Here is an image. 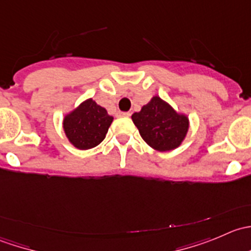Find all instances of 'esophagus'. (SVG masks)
Here are the masks:
<instances>
[{"label":"esophagus","instance_id":"34e87169","mask_svg":"<svg viewBox=\"0 0 251 251\" xmlns=\"http://www.w3.org/2000/svg\"><path fill=\"white\" fill-rule=\"evenodd\" d=\"M130 115L131 114L128 113V111H120V113H119V116H125V118H128Z\"/></svg>","mask_w":251,"mask_h":251}]
</instances>
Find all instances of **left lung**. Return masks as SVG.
I'll return each mask as SVG.
<instances>
[{
  "instance_id": "left-lung-1",
  "label": "left lung",
  "mask_w": 251,
  "mask_h": 251,
  "mask_svg": "<svg viewBox=\"0 0 251 251\" xmlns=\"http://www.w3.org/2000/svg\"><path fill=\"white\" fill-rule=\"evenodd\" d=\"M141 137L148 146L159 151H169L181 146L188 132L189 120L177 113L169 103L154 96L141 111L132 114Z\"/></svg>"
}]
</instances>
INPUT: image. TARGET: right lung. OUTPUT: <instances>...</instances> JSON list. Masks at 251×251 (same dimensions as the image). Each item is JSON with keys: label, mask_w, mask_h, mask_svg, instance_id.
Masks as SVG:
<instances>
[{"label": "right lung", "mask_w": 251, "mask_h": 251, "mask_svg": "<svg viewBox=\"0 0 251 251\" xmlns=\"http://www.w3.org/2000/svg\"><path fill=\"white\" fill-rule=\"evenodd\" d=\"M113 119L104 108L90 98L64 116L63 128L75 148L86 151L104 140Z\"/></svg>", "instance_id": "1"}]
</instances>
